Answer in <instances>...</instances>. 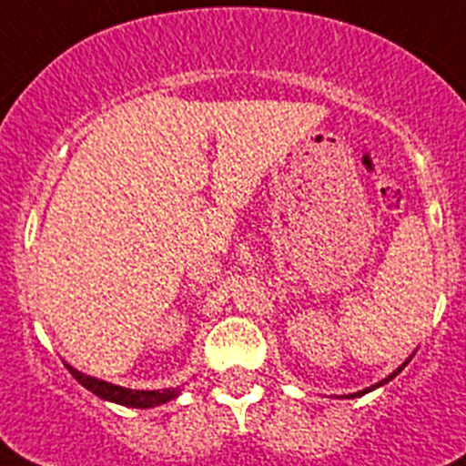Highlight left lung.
<instances>
[{"label":"left lung","mask_w":466,"mask_h":466,"mask_svg":"<svg viewBox=\"0 0 466 466\" xmlns=\"http://www.w3.org/2000/svg\"><path fill=\"white\" fill-rule=\"evenodd\" d=\"M410 360H411V356H410V359H407V360H404V363H402V365H400V368H398V370H395V372H390V375H389V377H386V380H381V381H380V384H375V386H370V389H365V390H359V393H351V395H347V398H356V395H363V393H370V390H375V389H380V386H384V384H389V381H390V380H393V377H395V375H398V372H402V370H404V365H407V363H410Z\"/></svg>","instance_id":"8db88e82"}]
</instances>
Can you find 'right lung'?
I'll return each mask as SVG.
<instances>
[{"instance_id":"obj_1","label":"right lung","mask_w":466,"mask_h":466,"mask_svg":"<svg viewBox=\"0 0 466 466\" xmlns=\"http://www.w3.org/2000/svg\"><path fill=\"white\" fill-rule=\"evenodd\" d=\"M68 372L85 386L86 390H91L94 395L103 400H110V402L124 404V407H135V410H151V407H158V404L169 402V400L179 398L181 386L177 389H163V390H133V389H124V386L110 384V381L96 380V377L85 375V372L76 370L73 365H68Z\"/></svg>"}]
</instances>
